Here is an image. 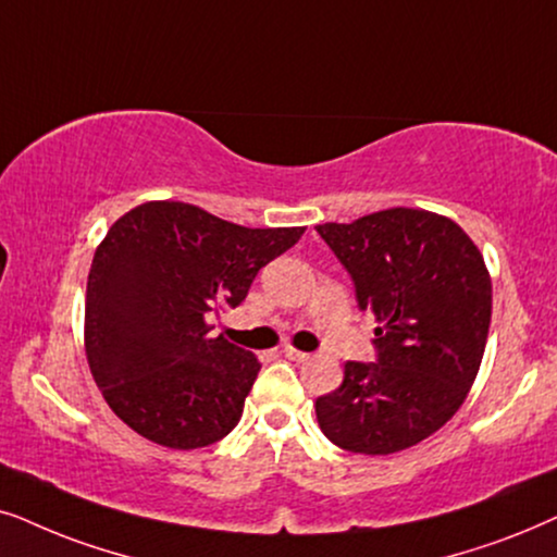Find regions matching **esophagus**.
Segmentation results:
<instances>
[{
  "mask_svg": "<svg viewBox=\"0 0 557 557\" xmlns=\"http://www.w3.org/2000/svg\"><path fill=\"white\" fill-rule=\"evenodd\" d=\"M283 354H285L290 361H306L308 356H310V354H306V351H298V348H293V346H285Z\"/></svg>",
  "mask_w": 557,
  "mask_h": 557,
  "instance_id": "esophagus-1",
  "label": "esophagus"
}]
</instances>
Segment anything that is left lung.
Listing matches in <instances>:
<instances>
[{
  "instance_id": "8db88e82",
  "label": "left lung",
  "mask_w": 557,
  "mask_h": 557,
  "mask_svg": "<svg viewBox=\"0 0 557 557\" xmlns=\"http://www.w3.org/2000/svg\"><path fill=\"white\" fill-rule=\"evenodd\" d=\"M315 232L374 313L376 361H346L344 384L315 399L323 435L338 448L389 456L425 441L463 405L492 321V277L456 221L387 209Z\"/></svg>"
}]
</instances>
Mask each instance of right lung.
I'll use <instances>...</instances> for the list:
<instances>
[{"label":"right lung","instance_id":"obj_1","mask_svg":"<svg viewBox=\"0 0 557 557\" xmlns=\"http://www.w3.org/2000/svg\"><path fill=\"white\" fill-rule=\"evenodd\" d=\"M306 226L247 228L198 206L150 201L114 221L86 287V359L103 399L143 438L175 450L232 433L259 374L251 351L211 336L257 272Z\"/></svg>","mask_w":557,"mask_h":557}]
</instances>
